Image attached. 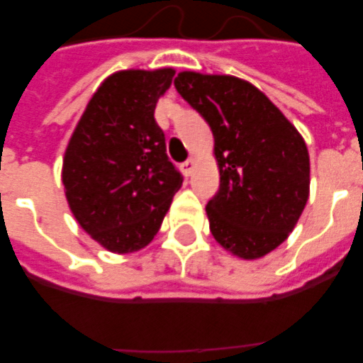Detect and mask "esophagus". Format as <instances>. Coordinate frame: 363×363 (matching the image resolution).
Returning a JSON list of instances; mask_svg holds the SVG:
<instances>
[{"mask_svg":"<svg viewBox=\"0 0 363 363\" xmlns=\"http://www.w3.org/2000/svg\"><path fill=\"white\" fill-rule=\"evenodd\" d=\"M181 167H182V173H184V175H186V177H192L194 167H196V160H194V158H188L186 162H184V164L181 165Z\"/></svg>","mask_w":363,"mask_h":363,"instance_id":"34e87169","label":"esophagus"}]
</instances>
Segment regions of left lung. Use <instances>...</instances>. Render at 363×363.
Listing matches in <instances>:
<instances>
[{
  "instance_id": "8db88e82",
  "label": "left lung",
  "mask_w": 363,
  "mask_h": 363,
  "mask_svg": "<svg viewBox=\"0 0 363 363\" xmlns=\"http://www.w3.org/2000/svg\"><path fill=\"white\" fill-rule=\"evenodd\" d=\"M175 88L215 137L220 188L205 207L213 238L238 258H262L286 241L309 199L303 137L238 77L181 71Z\"/></svg>"
}]
</instances>
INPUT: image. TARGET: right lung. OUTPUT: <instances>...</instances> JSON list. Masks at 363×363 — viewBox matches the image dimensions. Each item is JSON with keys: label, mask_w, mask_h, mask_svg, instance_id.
<instances>
[{"label": "right lung", "mask_w": 363, "mask_h": 363, "mask_svg": "<svg viewBox=\"0 0 363 363\" xmlns=\"http://www.w3.org/2000/svg\"><path fill=\"white\" fill-rule=\"evenodd\" d=\"M175 69H125L88 101L64 154L62 182L75 220L109 252H137L158 233L182 175L154 121Z\"/></svg>", "instance_id": "add662e5"}]
</instances>
